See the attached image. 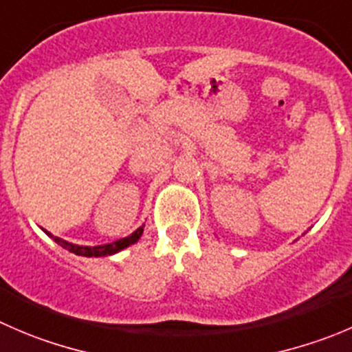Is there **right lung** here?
Segmentation results:
<instances>
[{
    "label": "right lung",
    "mask_w": 352,
    "mask_h": 352,
    "mask_svg": "<svg viewBox=\"0 0 352 352\" xmlns=\"http://www.w3.org/2000/svg\"><path fill=\"white\" fill-rule=\"evenodd\" d=\"M46 232L50 237H53V241L56 242V244H60L61 248L67 249V251L74 252V254L77 256H85V258H101V256H111V254H117V252L124 251L125 248H129V245L135 244V242L141 239L142 232H144V225H141V227L138 228V230L132 232L129 237H124V239H118V241L115 242H110V244H100V245H78V244H74V242H68L65 241V239H60V237H54V235H51L50 232Z\"/></svg>",
    "instance_id": "1"
}]
</instances>
